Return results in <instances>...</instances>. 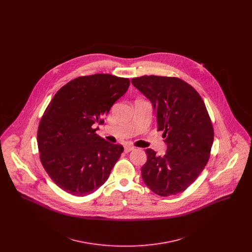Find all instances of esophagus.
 Segmentation results:
<instances>
[{"label": "esophagus", "mask_w": 252, "mask_h": 252, "mask_svg": "<svg viewBox=\"0 0 252 252\" xmlns=\"http://www.w3.org/2000/svg\"><path fill=\"white\" fill-rule=\"evenodd\" d=\"M135 147L133 146V145H129V144H126V145H125V152L126 153H128V152H130L131 150H133Z\"/></svg>", "instance_id": "1"}]
</instances>
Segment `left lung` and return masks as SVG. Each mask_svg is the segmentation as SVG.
<instances>
[{
	"label": "left lung",
	"mask_w": 252,
	"mask_h": 252,
	"mask_svg": "<svg viewBox=\"0 0 252 252\" xmlns=\"http://www.w3.org/2000/svg\"><path fill=\"white\" fill-rule=\"evenodd\" d=\"M131 83L151 103L158 131L167 144L164 156L146 149L142 167L146 186L160 196L185 191L203 171L214 142V127L201 96L182 79L143 75Z\"/></svg>",
	"instance_id": "left-lung-1"
}]
</instances>
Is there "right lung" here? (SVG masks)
<instances>
[{"instance_id":"1","label":"right lung","mask_w":252,"mask_h":252,"mask_svg":"<svg viewBox=\"0 0 252 252\" xmlns=\"http://www.w3.org/2000/svg\"><path fill=\"white\" fill-rule=\"evenodd\" d=\"M128 78L108 73L79 76L64 85L49 103L37 128L40 161L63 191L93 193L107 180L124 147L98 136L112 105L124 95Z\"/></svg>"}]
</instances>
